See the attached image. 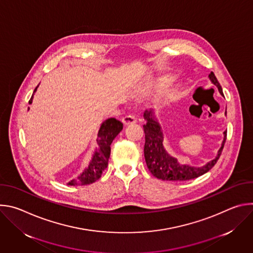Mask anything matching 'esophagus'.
Returning <instances> with one entry per match:
<instances>
[{
	"instance_id": "obj_1",
	"label": "esophagus",
	"mask_w": 253,
	"mask_h": 253,
	"mask_svg": "<svg viewBox=\"0 0 253 253\" xmlns=\"http://www.w3.org/2000/svg\"><path fill=\"white\" fill-rule=\"evenodd\" d=\"M122 122L124 125H130L137 122V118L134 115H127L122 118Z\"/></svg>"
}]
</instances>
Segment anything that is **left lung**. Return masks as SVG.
I'll return each instance as SVG.
<instances>
[{"mask_svg": "<svg viewBox=\"0 0 253 253\" xmlns=\"http://www.w3.org/2000/svg\"><path fill=\"white\" fill-rule=\"evenodd\" d=\"M209 79L218 88L220 94L223 95L222 88L213 72L209 74ZM144 118L147 121L145 125H143L144 133H145L144 156H145V161L149 171L156 178L161 180H169V181H185V180L194 179L208 172L219 159L226 141L227 131H224L222 145L216 158L208 162L203 167H191L188 165H180L175 158L168 155V153L165 151L162 144L163 134L159 124L153 117L152 111H145Z\"/></svg>", "mask_w": 253, "mask_h": 253, "instance_id": "left-lung-1", "label": "left lung"}]
</instances>
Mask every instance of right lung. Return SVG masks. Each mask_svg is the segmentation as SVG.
<instances>
[{"mask_svg": "<svg viewBox=\"0 0 253 253\" xmlns=\"http://www.w3.org/2000/svg\"><path fill=\"white\" fill-rule=\"evenodd\" d=\"M36 90H37V87L34 90V93L36 92ZM32 99L33 95L29 101L30 104L32 103ZM122 129L123 124L115 118H109L102 123L97 138L99 147L95 151L92 161L90 162L88 168L85 169V171L77 179L72 180V181L68 183L69 185L77 186L91 184L101 177L102 173L108 166V160H109L111 151V143L114 138L121 132Z\"/></svg>", "mask_w": 253, "mask_h": 253, "instance_id": "1", "label": "right lung"}]
</instances>
